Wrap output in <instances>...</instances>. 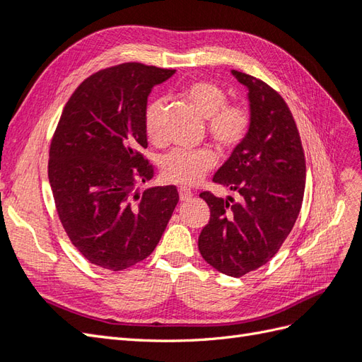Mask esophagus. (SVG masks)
Listing matches in <instances>:
<instances>
[{
	"instance_id": "1",
	"label": "esophagus",
	"mask_w": 362,
	"mask_h": 362,
	"mask_svg": "<svg viewBox=\"0 0 362 362\" xmlns=\"http://www.w3.org/2000/svg\"><path fill=\"white\" fill-rule=\"evenodd\" d=\"M192 194H194V192H192L189 188H185V187H180V188H179L180 200H188V199L192 197Z\"/></svg>"
}]
</instances>
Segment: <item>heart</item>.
Instances as JSON below:
<instances>
[{"instance_id":"1","label":"heart","mask_w":362,"mask_h":362,"mask_svg":"<svg viewBox=\"0 0 362 362\" xmlns=\"http://www.w3.org/2000/svg\"><path fill=\"white\" fill-rule=\"evenodd\" d=\"M182 95L204 117L208 136L221 148L233 149L247 139L251 128L250 109L240 102H226V92L213 81L196 80L183 88ZM165 103L154 98L145 112V131L149 140L163 141L160 128ZM213 149H175L163 158L162 174L166 180L185 185L197 183L216 165Z\"/></svg>"}]
</instances>
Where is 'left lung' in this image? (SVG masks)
I'll return each mask as SVG.
<instances>
[{
  "label": "left lung",
  "instance_id": "1",
  "mask_svg": "<svg viewBox=\"0 0 362 362\" xmlns=\"http://www.w3.org/2000/svg\"><path fill=\"white\" fill-rule=\"evenodd\" d=\"M233 75L248 89L251 128L213 182L239 192L242 200L200 192L211 216L199 251L217 272L240 277L265 265L295 225L305 189V156L279 92L253 75Z\"/></svg>",
  "mask_w": 362,
  "mask_h": 362
}]
</instances>
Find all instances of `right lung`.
Wrapping results in <instances>:
<instances>
[{"instance_id":"add662e5","label":"right lung","mask_w":362,"mask_h":362,"mask_svg":"<svg viewBox=\"0 0 362 362\" xmlns=\"http://www.w3.org/2000/svg\"><path fill=\"white\" fill-rule=\"evenodd\" d=\"M174 69L123 63L88 77L63 109L47 174L67 238L90 264L122 272L146 259L170 222L174 185L136 192L154 177L148 148V95Z\"/></svg>"}]
</instances>
